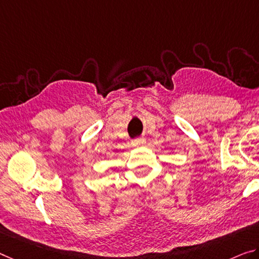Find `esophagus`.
Listing matches in <instances>:
<instances>
[{
  "instance_id": "34e87169",
  "label": "esophagus",
  "mask_w": 259,
  "mask_h": 259,
  "mask_svg": "<svg viewBox=\"0 0 259 259\" xmlns=\"http://www.w3.org/2000/svg\"><path fill=\"white\" fill-rule=\"evenodd\" d=\"M145 142H146L145 138H139V139H135V140H133V145L134 146H140V145H143Z\"/></svg>"
}]
</instances>
